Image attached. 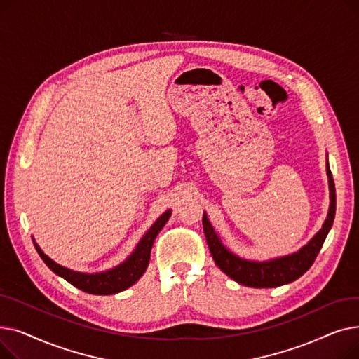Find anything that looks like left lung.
Here are the masks:
<instances>
[{"label": "left lung", "instance_id": "8db88e82", "mask_svg": "<svg viewBox=\"0 0 359 359\" xmlns=\"http://www.w3.org/2000/svg\"><path fill=\"white\" fill-rule=\"evenodd\" d=\"M327 177H329V189H330V206L329 214L320 231L298 252L276 257L268 262H255L238 257L237 255L231 253L227 248L224 246L221 238L215 233L214 227L211 225L208 217L203 214L202 225L203 233L208 243L210 252L214 257L217 266L231 279L241 285L253 287V288H273L290 284V282L298 279L301 275H304L313 262L316 260L320 249H322L326 236L329 234L332 224L334 219L336 212V191H334V182L332 177L330 167L327 164Z\"/></svg>", "mask_w": 359, "mask_h": 359}]
</instances>
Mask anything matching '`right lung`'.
Segmentation results:
<instances>
[{"label": "right lung", "mask_w": 359, "mask_h": 359, "mask_svg": "<svg viewBox=\"0 0 359 359\" xmlns=\"http://www.w3.org/2000/svg\"><path fill=\"white\" fill-rule=\"evenodd\" d=\"M170 215H172V211L168 210L153 224V227L145 233V236L138 243L137 249L132 252V255L125 262H122L119 266L109 269L106 272H100V273H83V272H75L68 268H64L58 265V263H55L50 257H48L42 252V249L37 246L36 241L33 243L37 253H39V256L46 263L48 268L56 275H60L61 278L68 280L69 284L74 285L75 288H79L88 294H94V295L118 294L121 291H125L130 285H134L135 282L144 275L149 262L153 243L157 234L165 225V222L168 221Z\"/></svg>", "instance_id": "obj_1"}]
</instances>
